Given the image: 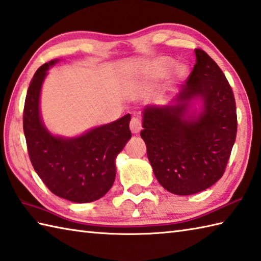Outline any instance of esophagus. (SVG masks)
Here are the masks:
<instances>
[{"label":"esophagus","mask_w":261,"mask_h":261,"mask_svg":"<svg viewBox=\"0 0 261 261\" xmlns=\"http://www.w3.org/2000/svg\"><path fill=\"white\" fill-rule=\"evenodd\" d=\"M142 129V124H141V121L138 119V117H132L131 121H130V130L132 134H139Z\"/></svg>","instance_id":"obj_1"}]
</instances>
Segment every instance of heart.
I'll list each match as a JSON object with an SVG mask.
<instances>
[{
  "label": "heart",
  "mask_w": 261,
  "mask_h": 261,
  "mask_svg": "<svg viewBox=\"0 0 261 261\" xmlns=\"http://www.w3.org/2000/svg\"><path fill=\"white\" fill-rule=\"evenodd\" d=\"M173 64V60L170 58H160L157 59L154 64H152V68L155 69L158 74H165L168 70L171 69ZM172 74L177 80H182L186 78L188 74V68L185 64H176L174 68H173Z\"/></svg>",
  "instance_id": "b5f03b06"
}]
</instances>
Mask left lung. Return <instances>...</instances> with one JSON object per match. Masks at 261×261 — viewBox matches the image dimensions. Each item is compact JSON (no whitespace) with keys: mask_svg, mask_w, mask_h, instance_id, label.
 <instances>
[{"mask_svg":"<svg viewBox=\"0 0 261 261\" xmlns=\"http://www.w3.org/2000/svg\"><path fill=\"white\" fill-rule=\"evenodd\" d=\"M197 62L174 104L148 105L142 111L140 136L161 186L174 195L206 190L221 178L236 141V99L221 68L205 50L195 49ZM200 99L202 110L190 112Z\"/></svg>","mask_w":261,"mask_h":261,"instance_id":"obj_1","label":"left lung"}]
</instances>
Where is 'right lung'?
I'll return each instance as SVG.
<instances>
[{"label": "right lung", "mask_w": 261, "mask_h": 261, "mask_svg": "<svg viewBox=\"0 0 261 261\" xmlns=\"http://www.w3.org/2000/svg\"><path fill=\"white\" fill-rule=\"evenodd\" d=\"M58 60L43 64L29 85L23 109V132L30 162L54 195L72 202H91L113 186L115 160L131 138L130 114L74 138L53 136L39 111L47 71Z\"/></svg>", "instance_id": "1"}]
</instances>
